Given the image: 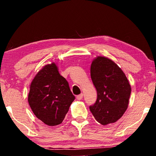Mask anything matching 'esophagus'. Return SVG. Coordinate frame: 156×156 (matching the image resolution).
<instances>
[{
	"mask_svg": "<svg viewBox=\"0 0 156 156\" xmlns=\"http://www.w3.org/2000/svg\"><path fill=\"white\" fill-rule=\"evenodd\" d=\"M83 94H81L80 95H78V96H76V99L78 100H81L82 98H83Z\"/></svg>",
	"mask_w": 156,
	"mask_h": 156,
	"instance_id": "1",
	"label": "esophagus"
}]
</instances>
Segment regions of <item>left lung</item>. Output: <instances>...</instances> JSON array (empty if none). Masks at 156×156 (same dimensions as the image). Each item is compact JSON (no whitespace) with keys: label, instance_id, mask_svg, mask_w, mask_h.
I'll list each match as a JSON object with an SVG mask.
<instances>
[{"label":"left lung","instance_id":"left-lung-1","mask_svg":"<svg viewBox=\"0 0 156 156\" xmlns=\"http://www.w3.org/2000/svg\"><path fill=\"white\" fill-rule=\"evenodd\" d=\"M90 71L97 100L89 109L101 125L115 122L128 107L131 89L127 78L118 65L104 56L93 60Z\"/></svg>","mask_w":156,"mask_h":156}]
</instances>
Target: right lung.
Instances as JSON below:
<instances>
[{
    "label": "right lung",
    "mask_w": 156,
    "mask_h": 156,
    "mask_svg": "<svg viewBox=\"0 0 156 156\" xmlns=\"http://www.w3.org/2000/svg\"><path fill=\"white\" fill-rule=\"evenodd\" d=\"M74 100L68 82L54 62L44 66L31 81L29 105L34 115L47 125L62 123Z\"/></svg>",
    "instance_id": "obj_1"
}]
</instances>
